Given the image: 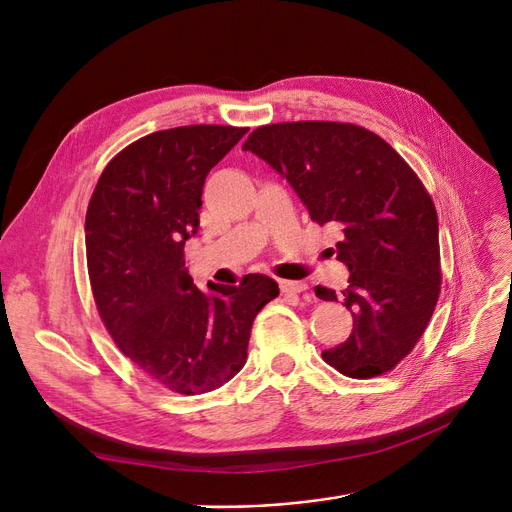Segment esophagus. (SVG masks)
Listing matches in <instances>:
<instances>
[{"mask_svg": "<svg viewBox=\"0 0 512 512\" xmlns=\"http://www.w3.org/2000/svg\"><path fill=\"white\" fill-rule=\"evenodd\" d=\"M282 294H301L307 290L305 282H294V280H280Z\"/></svg>", "mask_w": 512, "mask_h": 512, "instance_id": "34e87169", "label": "esophagus"}]
</instances>
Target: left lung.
I'll list each match as a JSON object with an SVG mask.
<instances>
[{"label": "left lung", "instance_id": "left-lung-1", "mask_svg": "<svg viewBox=\"0 0 512 512\" xmlns=\"http://www.w3.org/2000/svg\"><path fill=\"white\" fill-rule=\"evenodd\" d=\"M280 172L311 220L342 232L336 257L351 270L342 305L355 328L321 353L342 375L392 371L423 336L442 284L438 213L413 168L378 134L348 122H280L242 145ZM324 301L336 292L315 286Z\"/></svg>", "mask_w": 512, "mask_h": 512}]
</instances>
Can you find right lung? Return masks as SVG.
Returning a JSON list of instances; mask_svg holds the SVG:
<instances>
[{"instance_id": "1", "label": "right lung", "mask_w": 512, "mask_h": 512, "mask_svg": "<svg viewBox=\"0 0 512 512\" xmlns=\"http://www.w3.org/2000/svg\"><path fill=\"white\" fill-rule=\"evenodd\" d=\"M249 128L193 124L124 147L97 180L85 247L93 299L116 346L178 394L220 388L247 361L257 313L278 297L261 274L201 292L184 267L209 170Z\"/></svg>"}]
</instances>
